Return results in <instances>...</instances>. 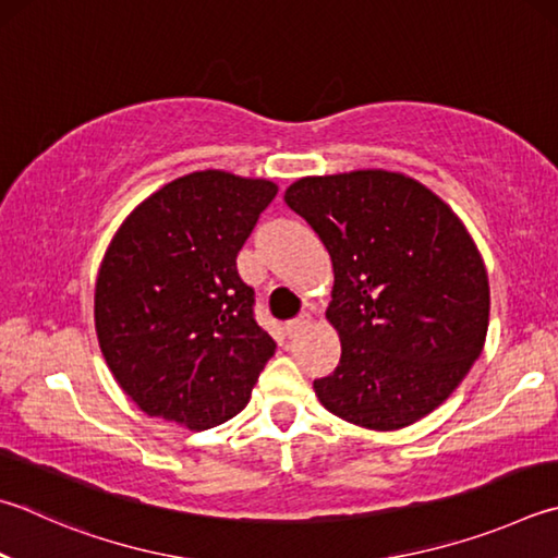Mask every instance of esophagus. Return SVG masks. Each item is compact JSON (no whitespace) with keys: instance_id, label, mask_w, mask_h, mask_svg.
<instances>
[{"instance_id":"34e87169","label":"esophagus","mask_w":558,"mask_h":558,"mask_svg":"<svg viewBox=\"0 0 558 558\" xmlns=\"http://www.w3.org/2000/svg\"><path fill=\"white\" fill-rule=\"evenodd\" d=\"M307 327H310V314H300V317L286 322L288 337H298V333H300L302 329H307Z\"/></svg>"}]
</instances>
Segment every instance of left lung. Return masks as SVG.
<instances>
[{"label":"left lung","mask_w":558,"mask_h":558,"mask_svg":"<svg viewBox=\"0 0 558 558\" xmlns=\"http://www.w3.org/2000/svg\"><path fill=\"white\" fill-rule=\"evenodd\" d=\"M286 202L333 266L327 319L341 359L314 380L319 402L380 432L437 410L488 331V272L459 217L417 180L388 170L302 178Z\"/></svg>","instance_id":"obj_1"}]
</instances>
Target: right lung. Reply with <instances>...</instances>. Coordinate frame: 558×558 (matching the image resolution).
Returning <instances> with one entry per match:
<instances>
[{"label":"right lung","instance_id":"obj_1","mask_svg":"<svg viewBox=\"0 0 558 558\" xmlns=\"http://www.w3.org/2000/svg\"><path fill=\"white\" fill-rule=\"evenodd\" d=\"M278 187L202 170L131 211L95 288L99 349L150 417L209 429L246 408L276 353L236 256Z\"/></svg>","mask_w":558,"mask_h":558}]
</instances>
